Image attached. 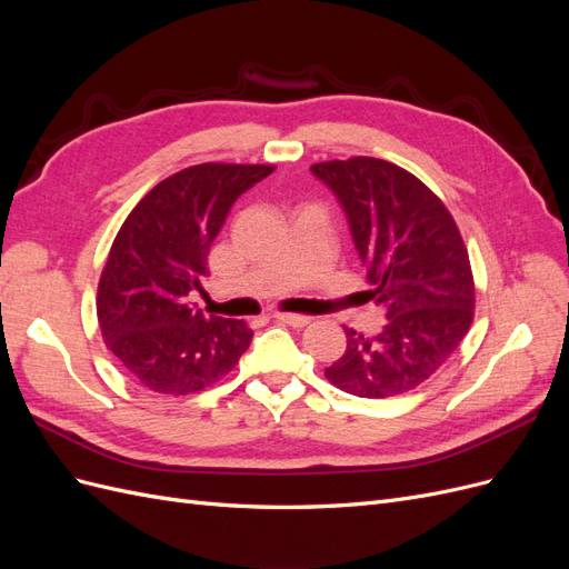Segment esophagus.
Segmentation results:
<instances>
[{
  "label": "esophagus",
  "mask_w": 569,
  "mask_h": 569,
  "mask_svg": "<svg viewBox=\"0 0 569 569\" xmlns=\"http://www.w3.org/2000/svg\"><path fill=\"white\" fill-rule=\"evenodd\" d=\"M274 318H278L280 322L291 325V327H306L308 322H311V318H308V316H299V313H278Z\"/></svg>",
  "instance_id": "obj_1"
}]
</instances>
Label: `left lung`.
Returning a JSON list of instances; mask_svg holds the SVG:
<instances>
[{
	"label": "left lung",
	"mask_w": 569,
	"mask_h": 569,
	"mask_svg": "<svg viewBox=\"0 0 569 569\" xmlns=\"http://www.w3.org/2000/svg\"><path fill=\"white\" fill-rule=\"evenodd\" d=\"M337 194L366 266L368 295L385 306L377 335L347 330V351L325 377L360 399H389L429 380L468 335L475 280L460 230L443 201L385 159L311 166Z\"/></svg>",
	"instance_id": "8db88e82"
}]
</instances>
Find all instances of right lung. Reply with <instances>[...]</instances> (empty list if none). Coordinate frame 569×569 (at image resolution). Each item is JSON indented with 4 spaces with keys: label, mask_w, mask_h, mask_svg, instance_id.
<instances>
[{
    "label": "right lung",
    "mask_w": 569,
    "mask_h": 569,
    "mask_svg": "<svg viewBox=\"0 0 569 569\" xmlns=\"http://www.w3.org/2000/svg\"><path fill=\"white\" fill-rule=\"evenodd\" d=\"M274 166L199 163L149 189L120 226L97 287L99 330L142 387L187 396L220 382L249 349L244 320L189 303L232 203Z\"/></svg>",
    "instance_id": "1"
}]
</instances>
